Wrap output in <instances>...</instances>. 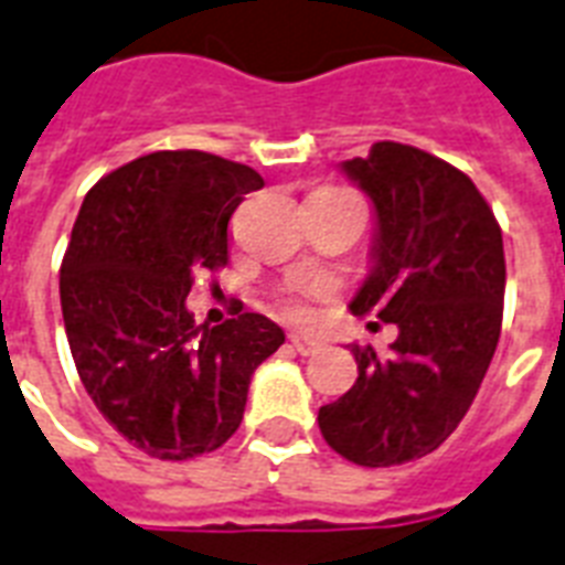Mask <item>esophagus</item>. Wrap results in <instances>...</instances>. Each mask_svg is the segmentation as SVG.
<instances>
[{
    "instance_id": "obj_1",
    "label": "esophagus",
    "mask_w": 565,
    "mask_h": 565,
    "mask_svg": "<svg viewBox=\"0 0 565 565\" xmlns=\"http://www.w3.org/2000/svg\"><path fill=\"white\" fill-rule=\"evenodd\" d=\"M290 345L299 354H317L319 349H322L319 340H313V337H301V334H290Z\"/></svg>"
}]
</instances>
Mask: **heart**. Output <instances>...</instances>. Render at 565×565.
Listing matches in <instances>:
<instances>
[{"label": "heart", "mask_w": 565, "mask_h": 565, "mask_svg": "<svg viewBox=\"0 0 565 565\" xmlns=\"http://www.w3.org/2000/svg\"><path fill=\"white\" fill-rule=\"evenodd\" d=\"M301 292H310V296H326L328 287H326V284L313 281V284H305V287H301ZM284 313H287V317H292V319H301L305 313H308V310H305V305H301L299 299H287V301H284Z\"/></svg>", "instance_id": "b5f03b06"}]
</instances>
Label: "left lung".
<instances>
[{
	"label": "left lung",
	"mask_w": 565,
	"mask_h": 565,
	"mask_svg": "<svg viewBox=\"0 0 565 565\" xmlns=\"http://www.w3.org/2000/svg\"><path fill=\"white\" fill-rule=\"evenodd\" d=\"M343 172L375 204L372 273L354 317L395 322L390 354L352 345L358 381L319 407V430L358 466L430 455L469 411L501 334L504 243L472 179L416 146L381 140Z\"/></svg>",
	"instance_id": "8db88e82"
}]
</instances>
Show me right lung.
Returning a JSON list of instances; mask_svg holds the SVG:
<instances>
[{"label":"right lung","instance_id":"1","mask_svg":"<svg viewBox=\"0 0 565 565\" xmlns=\"http://www.w3.org/2000/svg\"><path fill=\"white\" fill-rule=\"evenodd\" d=\"M264 188L220 154L152 152L84 195L61 264V310L84 390L158 460L207 455L239 428L252 375L284 331L260 313L195 326L193 273L228 264V220Z\"/></svg>","mask_w":565,"mask_h":565}]
</instances>
